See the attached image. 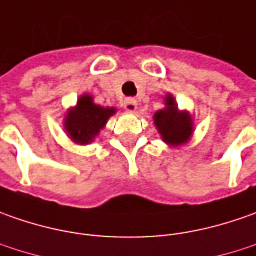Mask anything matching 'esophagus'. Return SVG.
<instances>
[{
  "mask_svg": "<svg viewBox=\"0 0 256 256\" xmlns=\"http://www.w3.org/2000/svg\"><path fill=\"white\" fill-rule=\"evenodd\" d=\"M122 105H124V108H125V111H128V112H135V111H136V108H138L136 100H134V98H125Z\"/></svg>",
  "mask_w": 256,
  "mask_h": 256,
  "instance_id": "34e87169",
  "label": "esophagus"
}]
</instances>
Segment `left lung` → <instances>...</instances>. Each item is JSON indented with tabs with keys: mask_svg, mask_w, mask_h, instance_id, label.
<instances>
[{
	"mask_svg": "<svg viewBox=\"0 0 256 256\" xmlns=\"http://www.w3.org/2000/svg\"><path fill=\"white\" fill-rule=\"evenodd\" d=\"M154 124L161 134L164 142L170 146L188 142L194 132L191 115L186 111H180L178 104L170 94L165 96V108L156 111L154 115Z\"/></svg>",
	"mask_w": 256,
	"mask_h": 256,
	"instance_id": "8db88e82",
	"label": "left lung"
}]
</instances>
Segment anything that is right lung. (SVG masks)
<instances>
[{
  "label": "right lung",
  "mask_w": 256,
  "mask_h": 256,
  "mask_svg": "<svg viewBox=\"0 0 256 256\" xmlns=\"http://www.w3.org/2000/svg\"><path fill=\"white\" fill-rule=\"evenodd\" d=\"M116 112L115 108H104L94 104L91 95L84 94L76 101V105L65 115L64 128L75 144L92 142L94 138L105 126L108 118Z\"/></svg>",
  "instance_id": "obj_1"
}]
</instances>
